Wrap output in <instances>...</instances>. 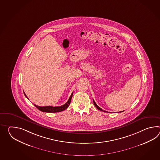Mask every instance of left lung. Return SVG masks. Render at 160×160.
I'll list each match as a JSON object with an SVG mask.
<instances>
[{
    "label": "left lung",
    "instance_id": "obj_1",
    "mask_svg": "<svg viewBox=\"0 0 160 160\" xmlns=\"http://www.w3.org/2000/svg\"><path fill=\"white\" fill-rule=\"evenodd\" d=\"M93 104H94V105H95V107H96V108H97V109H98L99 110L102 111H104V112H106V111H103V110H102V109L101 108H100L98 106V105L96 104V103H95V101H94L93 100ZM123 112V111H120V112Z\"/></svg>",
    "mask_w": 160,
    "mask_h": 160
}]
</instances>
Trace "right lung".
I'll return each mask as SVG.
<instances>
[{"label": "right lung", "instance_id": "1", "mask_svg": "<svg viewBox=\"0 0 160 160\" xmlns=\"http://www.w3.org/2000/svg\"><path fill=\"white\" fill-rule=\"evenodd\" d=\"M24 93L25 96L28 98V97L26 96V95ZM73 95V92L71 94V95L70 96L69 99L68 100L67 102L65 103L64 105L58 107H53V106H45V107H40L37 106L36 104H34V106L39 110L42 111V112H60L62 111L65 110V109H67L68 106H69L71 102L72 97Z\"/></svg>", "mask_w": 160, "mask_h": 160}]
</instances>
